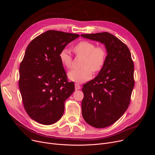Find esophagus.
<instances>
[{
  "label": "esophagus",
  "instance_id": "34e87169",
  "mask_svg": "<svg viewBox=\"0 0 155 155\" xmlns=\"http://www.w3.org/2000/svg\"><path fill=\"white\" fill-rule=\"evenodd\" d=\"M75 90H80L81 87L78 83H75Z\"/></svg>",
  "mask_w": 155,
  "mask_h": 155
}]
</instances>
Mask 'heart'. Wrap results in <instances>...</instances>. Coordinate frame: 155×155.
Returning <instances> with one entry per match:
<instances>
[{
  "mask_svg": "<svg viewBox=\"0 0 155 155\" xmlns=\"http://www.w3.org/2000/svg\"><path fill=\"white\" fill-rule=\"evenodd\" d=\"M74 51L78 55L84 58L81 67L79 70L69 72V80L77 82L87 81L92 77V72L97 73L102 69L105 62L107 51L103 46L96 47V45L87 40L81 41L74 47ZM61 62L65 68L70 69L72 65V56L67 49H63L59 55Z\"/></svg>",
  "mask_w": 155,
  "mask_h": 155,
  "instance_id": "1",
  "label": "heart"
}]
</instances>
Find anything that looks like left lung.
Returning <instances> with one entry per match:
<instances>
[{
	"label": "left lung",
	"mask_w": 155,
	"mask_h": 155,
	"mask_svg": "<svg viewBox=\"0 0 155 155\" xmlns=\"http://www.w3.org/2000/svg\"><path fill=\"white\" fill-rule=\"evenodd\" d=\"M105 45L107 55L97 76L83 86L81 113L84 121L96 128L115 123L126 112L134 86V63L128 47L108 32L81 34Z\"/></svg>",
	"instance_id": "obj_1"
}]
</instances>
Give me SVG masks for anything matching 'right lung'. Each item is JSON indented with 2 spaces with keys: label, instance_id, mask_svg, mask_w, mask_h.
Listing matches in <instances>:
<instances>
[{
  "label": "right lung",
  "instance_id": "right-lung-1",
  "mask_svg": "<svg viewBox=\"0 0 155 155\" xmlns=\"http://www.w3.org/2000/svg\"><path fill=\"white\" fill-rule=\"evenodd\" d=\"M79 35L48 31L28 46L19 67V88L27 114L36 122L50 125L61 119L65 101L75 91L68 82L59 55Z\"/></svg>",
  "mask_w": 155,
  "mask_h": 155
}]
</instances>
